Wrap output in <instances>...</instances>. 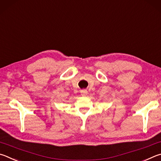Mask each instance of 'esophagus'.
I'll return each mask as SVG.
<instances>
[{"label":"esophagus","instance_id":"obj_1","mask_svg":"<svg viewBox=\"0 0 161 161\" xmlns=\"http://www.w3.org/2000/svg\"><path fill=\"white\" fill-rule=\"evenodd\" d=\"M80 92L82 93L83 95H86L87 94H88V91H87L86 90H81Z\"/></svg>","mask_w":161,"mask_h":161}]
</instances>
